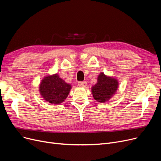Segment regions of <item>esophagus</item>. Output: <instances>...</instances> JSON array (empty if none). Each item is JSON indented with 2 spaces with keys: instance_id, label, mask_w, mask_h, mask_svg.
<instances>
[{
  "instance_id": "esophagus-1",
  "label": "esophagus",
  "mask_w": 161,
  "mask_h": 161,
  "mask_svg": "<svg viewBox=\"0 0 161 161\" xmlns=\"http://www.w3.org/2000/svg\"><path fill=\"white\" fill-rule=\"evenodd\" d=\"M78 86L81 87H85L87 86V82L86 81H79L78 83Z\"/></svg>"
}]
</instances>
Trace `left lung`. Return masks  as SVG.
I'll return each mask as SVG.
<instances>
[{"label":"left lung","mask_w":161,"mask_h":161,"mask_svg":"<svg viewBox=\"0 0 161 161\" xmlns=\"http://www.w3.org/2000/svg\"><path fill=\"white\" fill-rule=\"evenodd\" d=\"M118 85L119 83L116 79L101 72L98 76L97 83L92 87V94L97 102H106L115 94Z\"/></svg>","instance_id":"obj_1"}]
</instances>
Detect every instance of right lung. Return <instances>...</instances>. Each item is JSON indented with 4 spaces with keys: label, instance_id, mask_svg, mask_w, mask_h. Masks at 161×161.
Listing matches in <instances>:
<instances>
[{
    "label": "right lung",
    "instance_id": "right-lung-1",
    "mask_svg": "<svg viewBox=\"0 0 161 161\" xmlns=\"http://www.w3.org/2000/svg\"><path fill=\"white\" fill-rule=\"evenodd\" d=\"M39 88L40 93L45 100L50 104H59L69 95L71 86L55 74L44 78Z\"/></svg>",
    "mask_w": 161,
    "mask_h": 161
}]
</instances>
